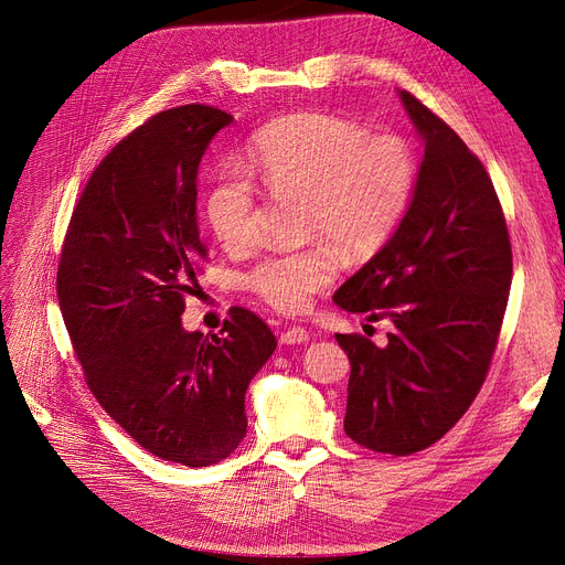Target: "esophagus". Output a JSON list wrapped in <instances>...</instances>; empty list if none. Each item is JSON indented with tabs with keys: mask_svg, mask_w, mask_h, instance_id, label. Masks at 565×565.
<instances>
[{
	"mask_svg": "<svg viewBox=\"0 0 565 565\" xmlns=\"http://www.w3.org/2000/svg\"><path fill=\"white\" fill-rule=\"evenodd\" d=\"M279 341L286 343V347H296V343H307L309 341V332L305 328H300V326H292L286 332H281Z\"/></svg>",
	"mask_w": 565,
	"mask_h": 565,
	"instance_id": "34e87169",
	"label": "esophagus"
}]
</instances>
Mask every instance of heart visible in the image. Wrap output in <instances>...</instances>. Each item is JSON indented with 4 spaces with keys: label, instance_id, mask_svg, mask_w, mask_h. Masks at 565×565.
I'll use <instances>...</instances> for the list:
<instances>
[{
    "label": "heart",
    "instance_id": "heart-1",
    "mask_svg": "<svg viewBox=\"0 0 565 565\" xmlns=\"http://www.w3.org/2000/svg\"><path fill=\"white\" fill-rule=\"evenodd\" d=\"M242 168L275 193H302L305 233L334 242L343 254L379 249L404 218L418 161L397 136H366L351 119L305 110L269 121L247 142ZM203 214L228 249L254 235L256 189L239 170H224L207 189ZM337 273L328 244L269 254L244 277L260 300L279 311L307 307Z\"/></svg>",
    "mask_w": 565,
    "mask_h": 565
}]
</instances>
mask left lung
Returning a JSON list of instances; mask_svg holds the SVG:
<instances>
[{
    "label": "left lung",
    "mask_w": 565,
    "mask_h": 565,
    "mask_svg": "<svg viewBox=\"0 0 565 565\" xmlns=\"http://www.w3.org/2000/svg\"><path fill=\"white\" fill-rule=\"evenodd\" d=\"M397 94L425 147L418 182L395 233L332 300L395 326L383 349L334 337L351 360L343 429L399 457L436 444L476 399L503 323L512 252L484 166L444 119Z\"/></svg>",
    "instance_id": "1"
}]
</instances>
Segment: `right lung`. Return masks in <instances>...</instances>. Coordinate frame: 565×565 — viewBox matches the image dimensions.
Wrapping results in <instances>:
<instances>
[{"mask_svg": "<svg viewBox=\"0 0 565 565\" xmlns=\"http://www.w3.org/2000/svg\"><path fill=\"white\" fill-rule=\"evenodd\" d=\"M231 121L212 106H180L115 145L73 210L57 269L62 316L94 397L140 448L191 469L239 446L244 395L277 349L239 307L222 334L182 326L205 256L199 170Z\"/></svg>", "mask_w": 565, "mask_h": 565, "instance_id": "right-lung-1", "label": "right lung"}]
</instances>
